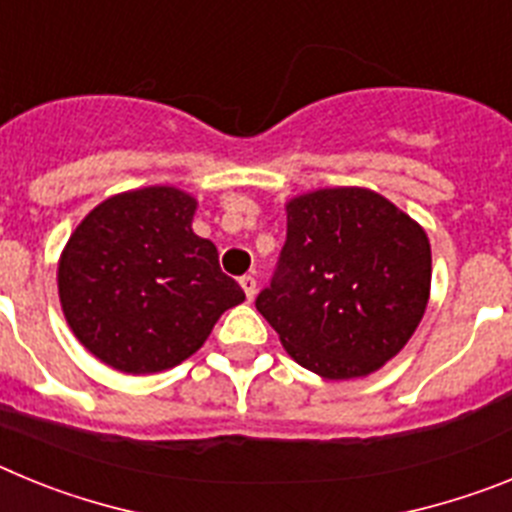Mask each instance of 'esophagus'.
<instances>
[{"instance_id":"1","label":"esophagus","mask_w":512,"mask_h":512,"mask_svg":"<svg viewBox=\"0 0 512 512\" xmlns=\"http://www.w3.org/2000/svg\"><path fill=\"white\" fill-rule=\"evenodd\" d=\"M241 287H243V292H246L248 300H253V297H256V279H253L251 274L241 277Z\"/></svg>"}]
</instances>
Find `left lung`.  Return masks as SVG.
Wrapping results in <instances>:
<instances>
[{
  "label": "left lung",
  "instance_id": "8db88e82",
  "mask_svg": "<svg viewBox=\"0 0 512 512\" xmlns=\"http://www.w3.org/2000/svg\"><path fill=\"white\" fill-rule=\"evenodd\" d=\"M428 295L425 230L372 189L336 187L287 202V241L256 310L297 364L354 379L400 354Z\"/></svg>",
  "mask_w": 512,
  "mask_h": 512
}]
</instances>
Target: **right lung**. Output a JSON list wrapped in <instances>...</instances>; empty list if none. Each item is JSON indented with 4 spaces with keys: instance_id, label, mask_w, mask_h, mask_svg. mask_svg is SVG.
I'll return each mask as SVG.
<instances>
[{
    "instance_id": "right-lung-1",
    "label": "right lung",
    "mask_w": 512,
    "mask_h": 512,
    "mask_svg": "<svg viewBox=\"0 0 512 512\" xmlns=\"http://www.w3.org/2000/svg\"><path fill=\"white\" fill-rule=\"evenodd\" d=\"M197 200L176 187L122 192L94 207L58 261V297L81 346L125 374L182 364L217 318L246 300L194 235Z\"/></svg>"
}]
</instances>
